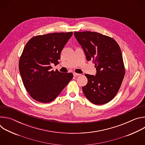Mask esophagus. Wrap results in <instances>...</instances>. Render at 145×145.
Instances as JSON below:
<instances>
[{
	"mask_svg": "<svg viewBox=\"0 0 145 145\" xmlns=\"http://www.w3.org/2000/svg\"><path fill=\"white\" fill-rule=\"evenodd\" d=\"M73 75H74V76H78L81 75V74L77 73H73Z\"/></svg>",
	"mask_w": 145,
	"mask_h": 145,
	"instance_id": "34e87169",
	"label": "esophagus"
}]
</instances>
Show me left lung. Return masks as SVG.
<instances>
[{
	"label": "left lung",
	"instance_id": "obj_1",
	"mask_svg": "<svg viewBox=\"0 0 145 145\" xmlns=\"http://www.w3.org/2000/svg\"><path fill=\"white\" fill-rule=\"evenodd\" d=\"M87 61L95 62V76L86 74L87 84L82 87L86 97L92 103L101 105L117 94L125 74L120 48L112 38L96 32L74 33Z\"/></svg>",
	"mask_w": 145,
	"mask_h": 145
}]
</instances>
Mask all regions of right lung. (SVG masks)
<instances>
[{"instance_id": "1", "label": "right lung", "mask_w": 145, "mask_h": 145, "mask_svg": "<svg viewBox=\"0 0 145 145\" xmlns=\"http://www.w3.org/2000/svg\"><path fill=\"white\" fill-rule=\"evenodd\" d=\"M73 32L37 35L26 44L19 59V69L24 85L33 99L40 103L54 100L72 79V73L52 69Z\"/></svg>"}]
</instances>
